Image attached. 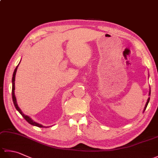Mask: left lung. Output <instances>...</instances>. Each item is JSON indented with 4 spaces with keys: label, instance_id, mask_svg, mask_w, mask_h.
<instances>
[{
    "label": "left lung",
    "instance_id": "obj_1",
    "mask_svg": "<svg viewBox=\"0 0 158 158\" xmlns=\"http://www.w3.org/2000/svg\"><path fill=\"white\" fill-rule=\"evenodd\" d=\"M151 94V89L149 90V95ZM149 100H150V98H148V100H147V103H146V105H145V109H144V111H145V109H146V108H147V105H148V103H149Z\"/></svg>",
    "mask_w": 158,
    "mask_h": 158
}]
</instances>
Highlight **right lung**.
Wrapping results in <instances>:
<instances>
[{
    "mask_svg": "<svg viewBox=\"0 0 158 158\" xmlns=\"http://www.w3.org/2000/svg\"><path fill=\"white\" fill-rule=\"evenodd\" d=\"M18 65L16 66V68H15V70H14V72H13V78H12V98H13V104H14L15 109L18 110L19 113L20 114H21V115H22V117H23V118H24L26 121H27V122H28L30 124H31V125H32V126H35L39 127H44L45 126H43L41 125V124H39V123H36V122H34V121H33V120L31 118V117H28V116H27V115H24V114H23V113L22 112V110H20V109L19 108V106H18V104H17V102H16V98H15V96L14 90H15V74H16V71H17V69H18Z\"/></svg>",
    "mask_w": 158,
    "mask_h": 158,
    "instance_id": "add662e5",
    "label": "right lung"
}]
</instances>
